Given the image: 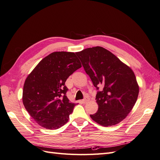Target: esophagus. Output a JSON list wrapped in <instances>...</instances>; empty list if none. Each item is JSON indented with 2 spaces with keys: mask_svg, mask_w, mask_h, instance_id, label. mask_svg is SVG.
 I'll return each mask as SVG.
<instances>
[{
  "mask_svg": "<svg viewBox=\"0 0 160 160\" xmlns=\"http://www.w3.org/2000/svg\"><path fill=\"white\" fill-rule=\"evenodd\" d=\"M89 101V98H88V97H86V98H85L81 101H82V103H88Z\"/></svg>",
  "mask_w": 160,
  "mask_h": 160,
  "instance_id": "34e87169",
  "label": "esophagus"
}]
</instances>
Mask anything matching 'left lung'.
<instances>
[{"mask_svg":"<svg viewBox=\"0 0 160 160\" xmlns=\"http://www.w3.org/2000/svg\"><path fill=\"white\" fill-rule=\"evenodd\" d=\"M77 55L98 90L95 99L99 108L90 117L105 127L119 123L132 111L138 97L139 86L133 71L101 47L88 48Z\"/></svg>","mask_w":160,"mask_h":160,"instance_id":"8db88e82","label":"left lung"}]
</instances>
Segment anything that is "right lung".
Masks as SVG:
<instances>
[{"instance_id":"obj_1","label":"right lung","mask_w":160,"mask_h":160,"mask_svg":"<svg viewBox=\"0 0 160 160\" xmlns=\"http://www.w3.org/2000/svg\"><path fill=\"white\" fill-rule=\"evenodd\" d=\"M81 64L74 52H53L42 59L28 75L23 87L22 103L42 128L57 129L64 125L75 103L66 95L67 78Z\"/></svg>"}]
</instances>
